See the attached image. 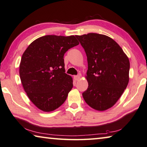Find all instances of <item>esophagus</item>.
I'll list each match as a JSON object with an SVG mask.
<instances>
[{"instance_id":"34e87169","label":"esophagus","mask_w":147,"mask_h":147,"mask_svg":"<svg viewBox=\"0 0 147 147\" xmlns=\"http://www.w3.org/2000/svg\"><path fill=\"white\" fill-rule=\"evenodd\" d=\"M80 78H81V75H80V74H79V75H78V76H74V80H76V81L79 80L80 79Z\"/></svg>"}]
</instances>
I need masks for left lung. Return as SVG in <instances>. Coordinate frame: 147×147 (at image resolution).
<instances>
[{
    "mask_svg": "<svg viewBox=\"0 0 147 147\" xmlns=\"http://www.w3.org/2000/svg\"><path fill=\"white\" fill-rule=\"evenodd\" d=\"M76 37L87 57L85 78L89 85L82 93L83 98L95 110H107L115 105L129 84V58L108 36L88 33Z\"/></svg>",
    "mask_w": 147,
    "mask_h": 147,
    "instance_id": "8db88e82",
    "label": "left lung"
}]
</instances>
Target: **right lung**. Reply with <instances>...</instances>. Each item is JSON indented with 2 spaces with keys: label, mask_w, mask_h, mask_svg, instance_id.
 I'll list each match as a JSON object with an SVG mask.
<instances>
[{
  "label": "right lung",
  "mask_w": 147,
  "mask_h": 147,
  "mask_svg": "<svg viewBox=\"0 0 147 147\" xmlns=\"http://www.w3.org/2000/svg\"><path fill=\"white\" fill-rule=\"evenodd\" d=\"M78 44L74 35H46L31 42L24 52L20 80L29 100L40 110L55 111L67 99L73 81L65 73L63 56Z\"/></svg>",
  "instance_id": "add662e5"
}]
</instances>
